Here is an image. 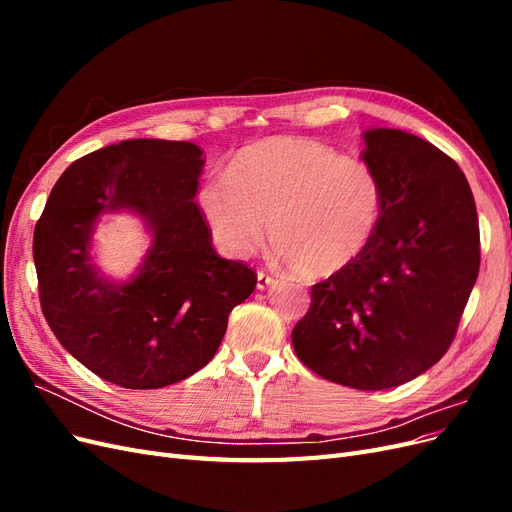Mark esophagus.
<instances>
[{
  "label": "esophagus",
  "mask_w": 512,
  "mask_h": 512,
  "mask_svg": "<svg viewBox=\"0 0 512 512\" xmlns=\"http://www.w3.org/2000/svg\"><path fill=\"white\" fill-rule=\"evenodd\" d=\"M273 284V275H269L267 271H258L256 273V286L260 288V290H265V288H269Z\"/></svg>",
  "instance_id": "34e87169"
}]
</instances>
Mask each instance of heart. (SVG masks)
I'll return each instance as SVG.
<instances>
[{
    "label": "heart",
    "mask_w": 512,
    "mask_h": 512,
    "mask_svg": "<svg viewBox=\"0 0 512 512\" xmlns=\"http://www.w3.org/2000/svg\"><path fill=\"white\" fill-rule=\"evenodd\" d=\"M198 205L220 250L247 258L269 239L303 277L342 273L374 243L384 213L376 170L312 138L271 136L205 179Z\"/></svg>",
    "instance_id": "b5f03b06"
}]
</instances>
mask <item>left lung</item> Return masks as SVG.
<instances>
[{
  "mask_svg": "<svg viewBox=\"0 0 512 512\" xmlns=\"http://www.w3.org/2000/svg\"><path fill=\"white\" fill-rule=\"evenodd\" d=\"M384 213L369 250L312 286L294 324L303 365L359 391L404 384L451 348L480 267L474 196L453 158L404 130L365 132Z\"/></svg>",
  "mask_w": 512,
  "mask_h": 512,
  "instance_id": "8db88e82",
  "label": "left lung"
}]
</instances>
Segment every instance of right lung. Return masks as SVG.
Masks as SVG:
<instances>
[{
	"label": "right lung",
	"mask_w": 512,
	"mask_h": 512,
	"mask_svg": "<svg viewBox=\"0 0 512 512\" xmlns=\"http://www.w3.org/2000/svg\"><path fill=\"white\" fill-rule=\"evenodd\" d=\"M203 149L134 138L72 162L34 230L42 314L76 361L123 389H162L218 352L232 307L256 288L245 262L220 258L194 203ZM146 218L154 243L126 285L90 265V230L102 212Z\"/></svg>",
	"instance_id": "obj_1"
}]
</instances>
